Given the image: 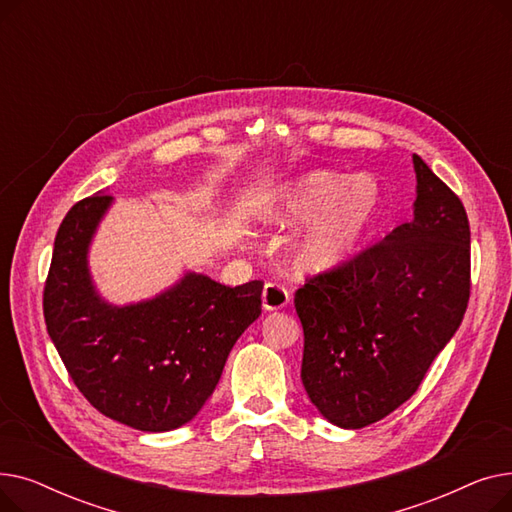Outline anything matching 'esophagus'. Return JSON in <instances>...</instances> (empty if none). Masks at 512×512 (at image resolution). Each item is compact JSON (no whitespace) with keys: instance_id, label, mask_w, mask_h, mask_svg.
<instances>
[{"instance_id":"1","label":"esophagus","mask_w":512,"mask_h":512,"mask_svg":"<svg viewBox=\"0 0 512 512\" xmlns=\"http://www.w3.org/2000/svg\"><path fill=\"white\" fill-rule=\"evenodd\" d=\"M261 303L265 311H278L284 309L290 303V294L284 286L276 284V282H267L261 294Z\"/></svg>"}]
</instances>
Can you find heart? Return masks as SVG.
<instances>
[{
    "instance_id": "b5f03b06",
    "label": "heart",
    "mask_w": 512,
    "mask_h": 512,
    "mask_svg": "<svg viewBox=\"0 0 512 512\" xmlns=\"http://www.w3.org/2000/svg\"><path fill=\"white\" fill-rule=\"evenodd\" d=\"M382 209V186L371 174L346 178L313 170L286 182L263 211V222L290 230L307 224L294 257L311 274L353 261Z\"/></svg>"
}]
</instances>
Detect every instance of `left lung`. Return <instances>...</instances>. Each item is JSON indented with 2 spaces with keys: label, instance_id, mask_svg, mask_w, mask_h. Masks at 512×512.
<instances>
[{
  "label": "left lung",
  "instance_id": "8db88e82",
  "mask_svg": "<svg viewBox=\"0 0 512 512\" xmlns=\"http://www.w3.org/2000/svg\"><path fill=\"white\" fill-rule=\"evenodd\" d=\"M413 168V220L294 294L303 386L321 417L344 429L380 421L409 400L467 309L465 207L415 153Z\"/></svg>",
  "mask_w": 512,
  "mask_h": 512
}]
</instances>
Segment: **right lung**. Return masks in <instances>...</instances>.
I'll list each match as a JSON object with an SVG mask.
<instances>
[{
	"mask_svg": "<svg viewBox=\"0 0 512 512\" xmlns=\"http://www.w3.org/2000/svg\"><path fill=\"white\" fill-rule=\"evenodd\" d=\"M112 203L97 193L66 213L43 292L45 326L99 413L141 432H172L193 421L218 386L232 346L261 315L263 282L230 288L184 272L151 299L105 301L89 251Z\"/></svg>",
	"mask_w": 512,
	"mask_h": 512,
	"instance_id": "right-lung-1",
	"label": "right lung"
}]
</instances>
